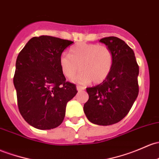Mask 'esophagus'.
Here are the masks:
<instances>
[{"mask_svg": "<svg viewBox=\"0 0 159 159\" xmlns=\"http://www.w3.org/2000/svg\"><path fill=\"white\" fill-rule=\"evenodd\" d=\"M84 89V88H83V87L80 86V85H78L77 86V90H78V91H83V90Z\"/></svg>", "mask_w": 159, "mask_h": 159, "instance_id": "esophagus-1", "label": "esophagus"}]
</instances>
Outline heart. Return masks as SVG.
Here are the masks:
<instances>
[{
  "instance_id": "heart-1",
  "label": "heart",
  "mask_w": 159,
  "mask_h": 159,
  "mask_svg": "<svg viewBox=\"0 0 159 159\" xmlns=\"http://www.w3.org/2000/svg\"><path fill=\"white\" fill-rule=\"evenodd\" d=\"M69 52L70 55L62 53L60 56V68L62 74L71 79L80 68L81 71L75 78L78 83L103 82L113 68L114 56L107 46L80 43L72 46Z\"/></svg>"
}]
</instances>
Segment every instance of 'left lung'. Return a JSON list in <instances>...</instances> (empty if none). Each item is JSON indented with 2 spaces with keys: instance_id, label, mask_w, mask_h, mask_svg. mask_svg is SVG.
I'll return each instance as SVG.
<instances>
[{
  "instance_id": "1",
  "label": "left lung",
  "mask_w": 159,
  "mask_h": 159,
  "mask_svg": "<svg viewBox=\"0 0 159 159\" xmlns=\"http://www.w3.org/2000/svg\"><path fill=\"white\" fill-rule=\"evenodd\" d=\"M113 52L114 62L107 78L101 84L87 88L89 99L84 111L90 122L109 126L123 120L139 94V68L133 50L115 36L100 39Z\"/></svg>"
}]
</instances>
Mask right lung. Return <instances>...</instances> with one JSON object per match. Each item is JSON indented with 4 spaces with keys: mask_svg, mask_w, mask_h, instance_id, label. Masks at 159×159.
Instances as JSON below:
<instances>
[{
    "mask_svg": "<svg viewBox=\"0 0 159 159\" xmlns=\"http://www.w3.org/2000/svg\"><path fill=\"white\" fill-rule=\"evenodd\" d=\"M74 42L50 36H35L20 52L13 84L23 119L39 129L62 123L66 104L76 95V85L66 81L59 66L61 53Z\"/></svg>",
    "mask_w": 159,
    "mask_h": 159,
    "instance_id": "obj_1",
    "label": "right lung"
}]
</instances>
